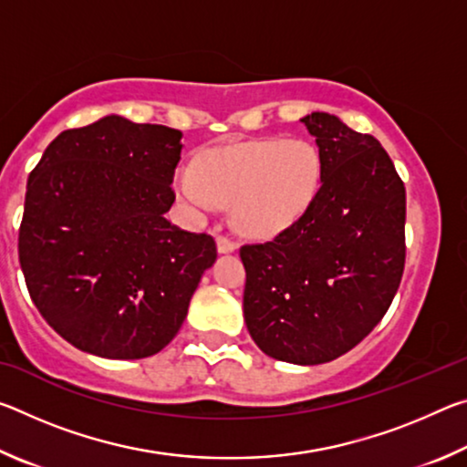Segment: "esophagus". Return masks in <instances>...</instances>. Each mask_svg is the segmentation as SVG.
<instances>
[{
    "mask_svg": "<svg viewBox=\"0 0 467 467\" xmlns=\"http://www.w3.org/2000/svg\"><path fill=\"white\" fill-rule=\"evenodd\" d=\"M216 244H218V251H220V253H233V251L236 249L234 241L228 239L226 234H218V236H216Z\"/></svg>",
    "mask_w": 467,
    "mask_h": 467,
    "instance_id": "esophagus-1",
    "label": "esophagus"
}]
</instances>
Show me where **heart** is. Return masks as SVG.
I'll return each instance as SVG.
<instances>
[{"label": "heart", "instance_id": "b5f03b06", "mask_svg": "<svg viewBox=\"0 0 467 467\" xmlns=\"http://www.w3.org/2000/svg\"><path fill=\"white\" fill-rule=\"evenodd\" d=\"M323 181V161L309 140H259L210 150L195 167H181L175 185L195 214L233 203V220L251 236L284 231L311 208Z\"/></svg>", "mask_w": 467, "mask_h": 467}]
</instances>
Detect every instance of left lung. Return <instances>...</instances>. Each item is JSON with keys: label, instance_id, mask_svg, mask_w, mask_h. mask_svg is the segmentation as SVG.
Segmentation results:
<instances>
[{"label": "left lung", "instance_id": "1", "mask_svg": "<svg viewBox=\"0 0 467 467\" xmlns=\"http://www.w3.org/2000/svg\"><path fill=\"white\" fill-rule=\"evenodd\" d=\"M300 121L323 161L319 193L272 241L241 247L243 311L267 357L321 365L365 339L400 288L406 187L373 136L329 113Z\"/></svg>", "mask_w": 467, "mask_h": 467}]
</instances>
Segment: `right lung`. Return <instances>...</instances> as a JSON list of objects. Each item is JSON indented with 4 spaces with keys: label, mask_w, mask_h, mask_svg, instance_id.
Returning a JSON list of instances; mask_svg holds the SVG:
<instances>
[{
    "label": "right lung",
    "mask_w": 467,
    "mask_h": 467,
    "mask_svg": "<svg viewBox=\"0 0 467 467\" xmlns=\"http://www.w3.org/2000/svg\"><path fill=\"white\" fill-rule=\"evenodd\" d=\"M181 138L109 115L61 131L30 172L20 267L38 313L78 350L123 360L161 352L216 262L210 234L164 218Z\"/></svg>",
    "instance_id": "add662e5"
}]
</instances>
